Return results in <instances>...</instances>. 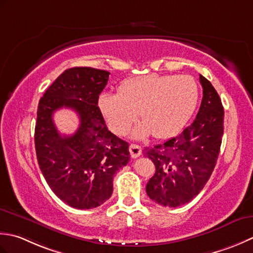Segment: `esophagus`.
Wrapping results in <instances>:
<instances>
[{
  "instance_id": "esophagus-1",
  "label": "esophagus",
  "mask_w": 253,
  "mask_h": 253,
  "mask_svg": "<svg viewBox=\"0 0 253 253\" xmlns=\"http://www.w3.org/2000/svg\"><path fill=\"white\" fill-rule=\"evenodd\" d=\"M128 151H130V154L133 158H136L138 156H141L142 147L140 145H137V144H131L130 147H128Z\"/></svg>"
}]
</instances>
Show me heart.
<instances>
[{"label": "heart", "mask_w": 253, "mask_h": 253, "mask_svg": "<svg viewBox=\"0 0 253 253\" xmlns=\"http://www.w3.org/2000/svg\"><path fill=\"white\" fill-rule=\"evenodd\" d=\"M199 85L190 75L149 74L123 82L118 92H102L98 108L110 130L125 135L140 113L134 136L169 138L181 130L198 106Z\"/></svg>", "instance_id": "heart-1"}]
</instances>
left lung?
<instances>
[{
  "instance_id": "left-lung-1",
  "label": "left lung",
  "mask_w": 253,
  "mask_h": 253,
  "mask_svg": "<svg viewBox=\"0 0 253 253\" xmlns=\"http://www.w3.org/2000/svg\"><path fill=\"white\" fill-rule=\"evenodd\" d=\"M203 98L194 121L176 137L145 148L156 167L146 193L159 205L178 208L197 197L212 174L224 133V108L211 82L200 75Z\"/></svg>"
}]
</instances>
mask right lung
Listing matches in <instances>:
<instances>
[{"label": "right lung", "mask_w": 253, "mask_h": 253, "mask_svg": "<svg viewBox=\"0 0 253 253\" xmlns=\"http://www.w3.org/2000/svg\"><path fill=\"white\" fill-rule=\"evenodd\" d=\"M109 72L92 68L65 70L41 97L35 147L41 172L56 197L74 209L105 203L113 191V176L130 161L128 143L112 134L98 108ZM70 107L80 117L72 136H61L53 113Z\"/></svg>", "instance_id": "obj_1"}]
</instances>
